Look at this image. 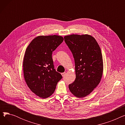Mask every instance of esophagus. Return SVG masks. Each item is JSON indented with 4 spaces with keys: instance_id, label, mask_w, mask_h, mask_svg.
<instances>
[{
    "instance_id": "34e87169",
    "label": "esophagus",
    "mask_w": 125,
    "mask_h": 125,
    "mask_svg": "<svg viewBox=\"0 0 125 125\" xmlns=\"http://www.w3.org/2000/svg\"><path fill=\"white\" fill-rule=\"evenodd\" d=\"M65 73H61V74H62V76H64L65 75Z\"/></svg>"
}]
</instances>
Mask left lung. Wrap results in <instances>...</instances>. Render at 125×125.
I'll return each mask as SVG.
<instances>
[{
    "instance_id": "8db88e82",
    "label": "left lung",
    "mask_w": 125,
    "mask_h": 125,
    "mask_svg": "<svg viewBox=\"0 0 125 125\" xmlns=\"http://www.w3.org/2000/svg\"><path fill=\"white\" fill-rule=\"evenodd\" d=\"M64 41L75 62V80L69 84V89L76 97H84L93 91L101 79L103 64L100 48L96 39L88 34L65 36Z\"/></svg>"
}]
</instances>
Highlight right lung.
Instances as JSON below:
<instances>
[{"label":"right lung","mask_w":125,"mask_h":125,"mask_svg":"<svg viewBox=\"0 0 125 125\" xmlns=\"http://www.w3.org/2000/svg\"><path fill=\"white\" fill-rule=\"evenodd\" d=\"M61 36H39L33 39L26 49L23 61L25 80L28 87L42 98L54 92L62 75L54 68L52 52L63 41Z\"/></svg>","instance_id":"right-lung-1"}]
</instances>
